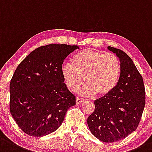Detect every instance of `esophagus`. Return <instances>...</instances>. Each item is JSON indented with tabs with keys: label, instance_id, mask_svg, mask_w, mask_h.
<instances>
[{
	"label": "esophagus",
	"instance_id": "obj_1",
	"mask_svg": "<svg viewBox=\"0 0 152 152\" xmlns=\"http://www.w3.org/2000/svg\"><path fill=\"white\" fill-rule=\"evenodd\" d=\"M83 101H84V99L81 98V97H76V104H79Z\"/></svg>",
	"mask_w": 152,
	"mask_h": 152
}]
</instances>
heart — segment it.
I'll return each mask as SVG.
<instances>
[{"label": "heart", "mask_w": 152, "mask_h": 152, "mask_svg": "<svg viewBox=\"0 0 152 152\" xmlns=\"http://www.w3.org/2000/svg\"><path fill=\"white\" fill-rule=\"evenodd\" d=\"M121 63L117 56L91 50H83L72 57V64L61 68L68 89L76 92L84 83L87 84L81 93L85 95L105 96L117 85L121 74Z\"/></svg>", "instance_id": "1"}]
</instances>
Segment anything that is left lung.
Returning a JSON list of instances; mask_svg holds the SVG:
<instances>
[{"label": "left lung", "instance_id": "obj_1", "mask_svg": "<svg viewBox=\"0 0 152 152\" xmlns=\"http://www.w3.org/2000/svg\"><path fill=\"white\" fill-rule=\"evenodd\" d=\"M121 63L117 85L108 95L95 100V111L87 119L91 132L97 139L112 143L128 136L139 124L145 106L143 77L124 52L112 47Z\"/></svg>", "mask_w": 152, "mask_h": 152}]
</instances>
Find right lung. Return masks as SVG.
<instances>
[{
	"label": "right lung",
	"instance_id": "add662e5",
	"mask_svg": "<svg viewBox=\"0 0 152 152\" xmlns=\"http://www.w3.org/2000/svg\"><path fill=\"white\" fill-rule=\"evenodd\" d=\"M78 46L49 44L29 54L17 66L10 82V112L30 136L55 132L63 123L76 97L64 83V60Z\"/></svg>",
	"mask_w": 152,
	"mask_h": 152
}]
</instances>
